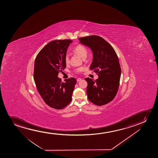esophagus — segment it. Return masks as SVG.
<instances>
[{"label": "esophagus", "mask_w": 158, "mask_h": 158, "mask_svg": "<svg viewBox=\"0 0 158 158\" xmlns=\"http://www.w3.org/2000/svg\"><path fill=\"white\" fill-rule=\"evenodd\" d=\"M81 80V78H79L77 79V81H78V82H79V81H80Z\"/></svg>", "instance_id": "obj_1"}]
</instances>
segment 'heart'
<instances>
[{
	"label": "heart",
	"mask_w": 158,
	"mask_h": 158,
	"mask_svg": "<svg viewBox=\"0 0 158 158\" xmlns=\"http://www.w3.org/2000/svg\"><path fill=\"white\" fill-rule=\"evenodd\" d=\"M74 53L77 54L78 56L81 57V58L84 59L86 58L88 53V50L85 46L81 44H79L78 45L76 46L73 49ZM65 62L66 64H69V56L68 55H66L65 57ZM84 68L82 67H78L74 69V72L76 73H81L84 71Z\"/></svg>",
	"instance_id": "heart-1"
}]
</instances>
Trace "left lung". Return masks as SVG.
Segmentation results:
<instances>
[{
    "label": "left lung",
    "mask_w": 158,
    "mask_h": 158,
    "mask_svg": "<svg viewBox=\"0 0 158 158\" xmlns=\"http://www.w3.org/2000/svg\"><path fill=\"white\" fill-rule=\"evenodd\" d=\"M80 43L92 50L93 61L90 66L98 76L94 80L86 78V93L89 101L102 106L112 101L120 84L121 69L119 59L112 46L98 35L79 38Z\"/></svg>",
    "instance_id": "8db88e82"
}]
</instances>
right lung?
Masks as SVG:
<instances>
[{
  "label": "right lung",
  "instance_id": "obj_1",
  "mask_svg": "<svg viewBox=\"0 0 158 158\" xmlns=\"http://www.w3.org/2000/svg\"><path fill=\"white\" fill-rule=\"evenodd\" d=\"M72 42L69 39L51 41L35 59L33 78L37 91L48 106L56 110L63 109L71 102L77 82L75 78H70L63 82L58 77L66 67L65 56Z\"/></svg>",
  "mask_w": 158,
  "mask_h": 158
}]
</instances>
